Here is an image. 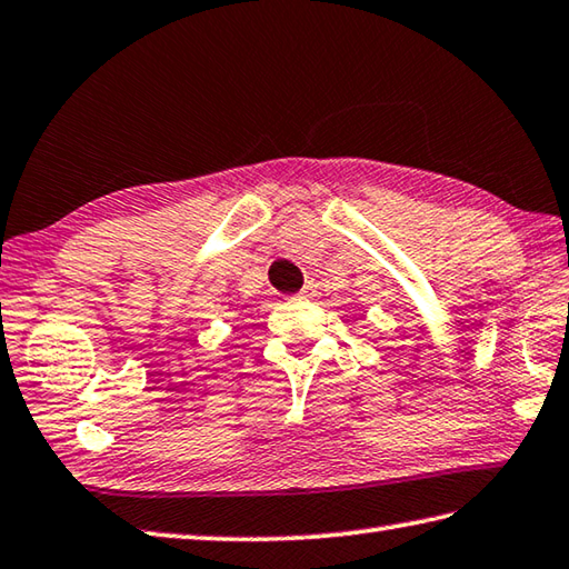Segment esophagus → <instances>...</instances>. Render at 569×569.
<instances>
[{
	"mask_svg": "<svg viewBox=\"0 0 569 569\" xmlns=\"http://www.w3.org/2000/svg\"><path fill=\"white\" fill-rule=\"evenodd\" d=\"M316 286L313 283H306L303 288H301V293H298L296 298H298V301H311V298H316Z\"/></svg>",
	"mask_w": 569,
	"mask_h": 569,
	"instance_id": "esophagus-1",
	"label": "esophagus"
}]
</instances>
